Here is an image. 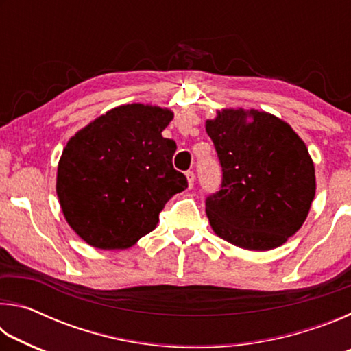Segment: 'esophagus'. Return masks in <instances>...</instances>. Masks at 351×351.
<instances>
[{
	"mask_svg": "<svg viewBox=\"0 0 351 351\" xmlns=\"http://www.w3.org/2000/svg\"><path fill=\"white\" fill-rule=\"evenodd\" d=\"M186 178H187V182H189V189L193 187V181H195V173L192 170H187L186 171Z\"/></svg>",
	"mask_w": 351,
	"mask_h": 351,
	"instance_id": "1",
	"label": "esophagus"
}]
</instances>
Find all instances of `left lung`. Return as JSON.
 <instances>
[{
  "instance_id": "obj_1",
  "label": "left lung",
  "mask_w": 351,
  "mask_h": 351,
  "mask_svg": "<svg viewBox=\"0 0 351 351\" xmlns=\"http://www.w3.org/2000/svg\"><path fill=\"white\" fill-rule=\"evenodd\" d=\"M206 132L223 171L219 190L206 198L212 229L251 251L282 246L304 224L316 193L304 141L287 122L254 110L218 112Z\"/></svg>"
}]
</instances>
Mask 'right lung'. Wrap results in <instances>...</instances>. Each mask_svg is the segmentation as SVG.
Masks as SVG:
<instances>
[{
    "label": "right lung",
    "mask_w": 351,
    "mask_h": 351,
    "mask_svg": "<svg viewBox=\"0 0 351 351\" xmlns=\"http://www.w3.org/2000/svg\"><path fill=\"white\" fill-rule=\"evenodd\" d=\"M173 112L122 105L71 138L57 195L71 228L97 249H127L156 228L159 212L187 187L175 170L176 142L162 138Z\"/></svg>",
    "instance_id": "1"
}]
</instances>
